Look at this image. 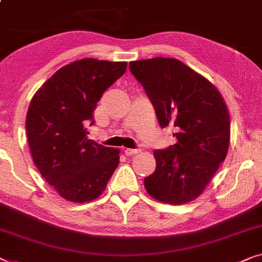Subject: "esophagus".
I'll return each mask as SVG.
<instances>
[{
  "mask_svg": "<svg viewBox=\"0 0 262 262\" xmlns=\"http://www.w3.org/2000/svg\"><path fill=\"white\" fill-rule=\"evenodd\" d=\"M124 154H125V156L130 157V156H134V155H137V154H139V150H134V149H125Z\"/></svg>",
  "mask_w": 262,
  "mask_h": 262,
  "instance_id": "34e87169",
  "label": "esophagus"
}]
</instances>
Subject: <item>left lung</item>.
<instances>
[{
	"label": "left lung",
	"instance_id": "left-lung-1",
	"mask_svg": "<svg viewBox=\"0 0 262 262\" xmlns=\"http://www.w3.org/2000/svg\"><path fill=\"white\" fill-rule=\"evenodd\" d=\"M162 127H172L177 143L155 150L156 169L144 178L152 199L184 204L197 199L225 161L230 143V116L211 82L180 60L157 58L130 62Z\"/></svg>",
	"mask_w": 262,
	"mask_h": 262
}]
</instances>
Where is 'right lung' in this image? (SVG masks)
<instances>
[{
	"instance_id": "right-lung-1",
	"label": "right lung",
	"mask_w": 262,
	"mask_h": 262,
	"mask_svg": "<svg viewBox=\"0 0 262 262\" xmlns=\"http://www.w3.org/2000/svg\"><path fill=\"white\" fill-rule=\"evenodd\" d=\"M125 61L81 59L60 68L30 101L26 130L42 177L70 202L103 194L119 164V149L89 139L86 125L106 90L126 71Z\"/></svg>"
}]
</instances>
